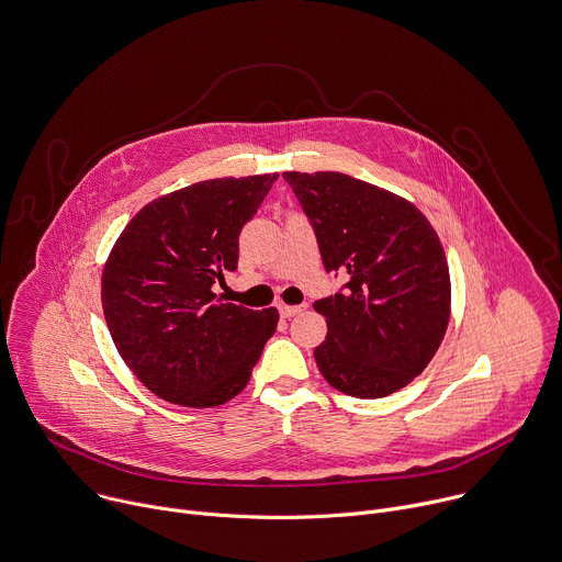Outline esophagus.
<instances>
[{
  "instance_id": "obj_1",
  "label": "esophagus",
  "mask_w": 562,
  "mask_h": 562,
  "mask_svg": "<svg viewBox=\"0 0 562 562\" xmlns=\"http://www.w3.org/2000/svg\"><path fill=\"white\" fill-rule=\"evenodd\" d=\"M305 310H307V303H301V305H279V314L283 318H292V316H296V314H301Z\"/></svg>"
}]
</instances>
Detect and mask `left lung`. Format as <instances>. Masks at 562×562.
Instances as JSON below:
<instances>
[{"mask_svg":"<svg viewBox=\"0 0 562 562\" xmlns=\"http://www.w3.org/2000/svg\"><path fill=\"white\" fill-rule=\"evenodd\" d=\"M314 231L325 272L346 283L314 301L327 339L323 379L348 396L405 387L450 321V270L429 221L405 199L341 172H283Z\"/></svg>","mask_w":562,"mask_h":562,"instance_id":"left-lung-1","label":"left lung"}]
</instances>
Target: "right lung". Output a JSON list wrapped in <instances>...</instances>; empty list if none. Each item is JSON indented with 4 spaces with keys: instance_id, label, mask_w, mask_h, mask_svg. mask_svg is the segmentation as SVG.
Listing matches in <instances>:
<instances>
[{
    "instance_id": "1",
    "label": "right lung",
    "mask_w": 562,
    "mask_h": 562,
    "mask_svg": "<svg viewBox=\"0 0 562 562\" xmlns=\"http://www.w3.org/2000/svg\"><path fill=\"white\" fill-rule=\"evenodd\" d=\"M279 175L210 179L142 207L101 277L103 316L122 359L164 401L214 407L235 398L277 329L279 312L216 299L239 263V235Z\"/></svg>"
}]
</instances>
